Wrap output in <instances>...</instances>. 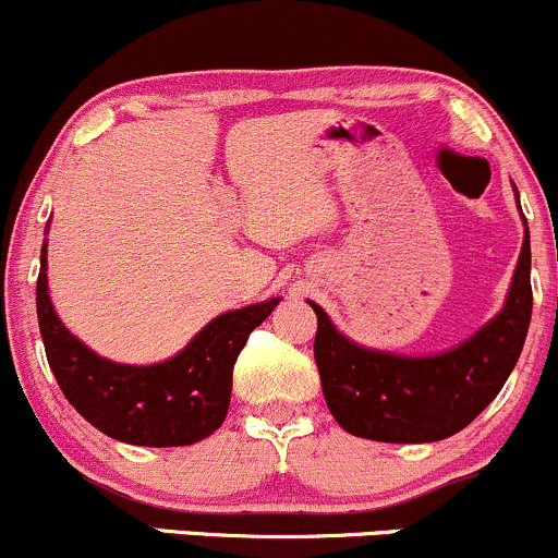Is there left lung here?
Here are the masks:
<instances>
[{"mask_svg":"<svg viewBox=\"0 0 558 558\" xmlns=\"http://www.w3.org/2000/svg\"><path fill=\"white\" fill-rule=\"evenodd\" d=\"M527 226V222H524ZM312 304V301H310ZM317 315L315 362L330 414L345 433L383 444H433L464 430L496 399L522 354L533 315L530 233L504 310L438 356H396L351 343Z\"/></svg>","mask_w":558,"mask_h":558,"instance_id":"1","label":"left lung"}]
</instances>
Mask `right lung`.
Segmentation results:
<instances>
[{"mask_svg":"<svg viewBox=\"0 0 558 558\" xmlns=\"http://www.w3.org/2000/svg\"><path fill=\"white\" fill-rule=\"evenodd\" d=\"M280 299L215 317L178 356L131 367L101 360L62 328L47 293V243L36 280V312L47 362L75 412L96 430L133 446H191L213 435L228 414L233 364L248 332Z\"/></svg>","mask_w":558,"mask_h":558,"instance_id":"1","label":"right lung"}]
</instances>
